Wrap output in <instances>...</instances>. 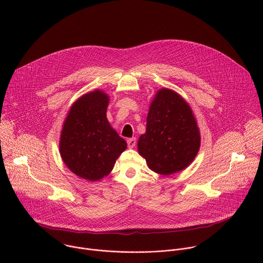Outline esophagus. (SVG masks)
Instances as JSON below:
<instances>
[{
    "label": "esophagus",
    "instance_id": "34e87169",
    "mask_svg": "<svg viewBox=\"0 0 263 263\" xmlns=\"http://www.w3.org/2000/svg\"><path fill=\"white\" fill-rule=\"evenodd\" d=\"M127 143H128V146H129V148H132V147H134V146L136 145V138H135V137L129 138V139L127 140Z\"/></svg>",
    "mask_w": 263,
    "mask_h": 263
}]
</instances>
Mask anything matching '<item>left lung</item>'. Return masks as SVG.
<instances>
[{"instance_id": "left-lung-1", "label": "left lung", "mask_w": 263, "mask_h": 263, "mask_svg": "<svg viewBox=\"0 0 263 263\" xmlns=\"http://www.w3.org/2000/svg\"><path fill=\"white\" fill-rule=\"evenodd\" d=\"M200 145V129L190 104L170 88L159 89L149 104L145 133L137 142L148 168L163 176L181 172L195 160Z\"/></svg>"}]
</instances>
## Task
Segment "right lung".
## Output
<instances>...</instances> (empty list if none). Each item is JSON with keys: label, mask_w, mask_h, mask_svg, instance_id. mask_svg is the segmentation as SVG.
Returning <instances> with one entry per match:
<instances>
[{"label": "right lung", "mask_w": 263, "mask_h": 263, "mask_svg": "<svg viewBox=\"0 0 263 263\" xmlns=\"http://www.w3.org/2000/svg\"><path fill=\"white\" fill-rule=\"evenodd\" d=\"M109 96L100 89L87 92L70 106L62 126L59 153L74 175L90 182L108 176L127 148L107 120Z\"/></svg>", "instance_id": "obj_1"}]
</instances>
